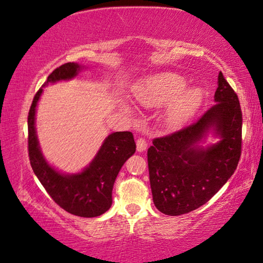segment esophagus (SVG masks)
Wrapping results in <instances>:
<instances>
[{
  "instance_id": "34e87169",
  "label": "esophagus",
  "mask_w": 263,
  "mask_h": 263,
  "mask_svg": "<svg viewBox=\"0 0 263 263\" xmlns=\"http://www.w3.org/2000/svg\"><path fill=\"white\" fill-rule=\"evenodd\" d=\"M146 147H147L146 140L142 138V137H139V138L137 139V151L143 152V151L146 150Z\"/></svg>"
}]
</instances>
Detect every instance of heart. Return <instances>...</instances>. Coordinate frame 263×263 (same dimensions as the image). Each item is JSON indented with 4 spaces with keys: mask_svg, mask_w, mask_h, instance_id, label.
<instances>
[{
    "mask_svg": "<svg viewBox=\"0 0 263 263\" xmlns=\"http://www.w3.org/2000/svg\"><path fill=\"white\" fill-rule=\"evenodd\" d=\"M186 87L183 77L175 73H163L139 82L133 88L136 99L147 106H159L171 101L166 111V121L170 125H178L187 119L202 99L197 88Z\"/></svg>",
    "mask_w": 263,
    "mask_h": 263,
    "instance_id": "1",
    "label": "heart"
}]
</instances>
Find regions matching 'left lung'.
I'll list each match as a JSON object with an SVG mask.
<instances>
[{"instance_id":"left-lung-1","label":"left lung","mask_w":263,"mask_h":263,"mask_svg":"<svg viewBox=\"0 0 263 263\" xmlns=\"http://www.w3.org/2000/svg\"><path fill=\"white\" fill-rule=\"evenodd\" d=\"M216 104L195 123L152 140L147 150L152 197L160 213L178 216L197 209L224 185L236 170L242 148V111L237 94L222 72ZM210 128L221 140L198 144Z\"/></svg>"}]
</instances>
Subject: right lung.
<instances>
[{"instance_id":"right-lung-1","label":"right lung","mask_w":263,"mask_h":263,"mask_svg":"<svg viewBox=\"0 0 263 263\" xmlns=\"http://www.w3.org/2000/svg\"><path fill=\"white\" fill-rule=\"evenodd\" d=\"M80 65L67 62L49 74L47 81L68 80L78 76ZM35 94L28 113V155L31 169L48 195L59 206L80 217H97L112 204L113 184L121 166L136 152L133 135L128 131L109 135L92 163L77 175H62L46 162L39 146L35 131V109L42 93Z\"/></svg>"}]
</instances>
